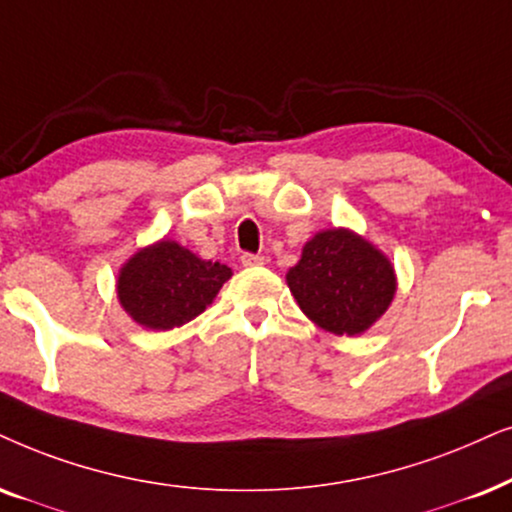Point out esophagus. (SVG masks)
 <instances>
[{
  "label": "esophagus",
  "instance_id": "esophagus-1",
  "mask_svg": "<svg viewBox=\"0 0 512 512\" xmlns=\"http://www.w3.org/2000/svg\"><path fill=\"white\" fill-rule=\"evenodd\" d=\"M263 263H265V256H258V254H244L242 256L244 268H254V265H263Z\"/></svg>",
  "mask_w": 512,
  "mask_h": 512
}]
</instances>
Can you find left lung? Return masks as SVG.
Listing matches in <instances>:
<instances>
[{
	"label": "left lung",
	"instance_id": "1",
	"mask_svg": "<svg viewBox=\"0 0 512 512\" xmlns=\"http://www.w3.org/2000/svg\"><path fill=\"white\" fill-rule=\"evenodd\" d=\"M298 308L336 336H360L386 315L397 291L390 258L348 228L320 230L287 272Z\"/></svg>",
	"mask_w": 512,
	"mask_h": 512
}]
</instances>
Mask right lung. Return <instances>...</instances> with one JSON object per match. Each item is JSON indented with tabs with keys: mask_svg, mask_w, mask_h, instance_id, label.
<instances>
[{
	"mask_svg": "<svg viewBox=\"0 0 512 512\" xmlns=\"http://www.w3.org/2000/svg\"><path fill=\"white\" fill-rule=\"evenodd\" d=\"M230 277L228 265L204 261L174 240H159L119 268L117 298L136 324L169 331L202 315Z\"/></svg>",
	"mask_w": 512,
	"mask_h": 512,
	"instance_id": "obj_1",
	"label": "right lung"
}]
</instances>
